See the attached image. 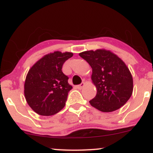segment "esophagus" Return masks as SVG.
I'll use <instances>...</instances> for the list:
<instances>
[{
  "label": "esophagus",
  "mask_w": 153,
  "mask_h": 153,
  "mask_svg": "<svg viewBox=\"0 0 153 153\" xmlns=\"http://www.w3.org/2000/svg\"><path fill=\"white\" fill-rule=\"evenodd\" d=\"M85 83L84 82H82L80 84V85H77V88H78V89H82V88H83L84 86H85Z\"/></svg>",
  "instance_id": "1"
}]
</instances>
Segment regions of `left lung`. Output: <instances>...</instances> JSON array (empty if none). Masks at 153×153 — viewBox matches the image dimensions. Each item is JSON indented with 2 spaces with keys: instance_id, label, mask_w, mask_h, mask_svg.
<instances>
[{
  "instance_id": "obj_1",
  "label": "left lung",
  "mask_w": 153,
  "mask_h": 153,
  "mask_svg": "<svg viewBox=\"0 0 153 153\" xmlns=\"http://www.w3.org/2000/svg\"><path fill=\"white\" fill-rule=\"evenodd\" d=\"M79 55L92 68L91 80L97 94L90 104L102 112H112L127 102L133 92V79L124 61L111 51L99 49Z\"/></svg>"
}]
</instances>
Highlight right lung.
I'll use <instances>...</instances> for the list:
<instances>
[{
    "label": "right lung",
    "instance_id": "right-lung-1",
    "mask_svg": "<svg viewBox=\"0 0 153 153\" xmlns=\"http://www.w3.org/2000/svg\"><path fill=\"white\" fill-rule=\"evenodd\" d=\"M73 52L55 51L45 54L31 66L24 82V96L31 109L42 116L58 113L65 106L73 88L62 71L64 62Z\"/></svg>",
    "mask_w": 153,
    "mask_h": 153
}]
</instances>
